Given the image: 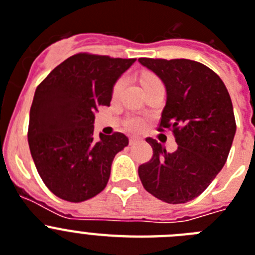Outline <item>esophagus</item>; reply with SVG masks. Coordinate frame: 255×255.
Returning <instances> with one entry per match:
<instances>
[{
  "instance_id": "1",
  "label": "esophagus",
  "mask_w": 255,
  "mask_h": 255,
  "mask_svg": "<svg viewBox=\"0 0 255 255\" xmlns=\"http://www.w3.org/2000/svg\"><path fill=\"white\" fill-rule=\"evenodd\" d=\"M137 142H140V138H138V137H129V143L130 145H134V143H137Z\"/></svg>"
}]
</instances>
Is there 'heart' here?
Listing matches in <instances>:
<instances>
[{
    "label": "heart",
    "mask_w": 255,
    "mask_h": 255,
    "mask_svg": "<svg viewBox=\"0 0 255 255\" xmlns=\"http://www.w3.org/2000/svg\"><path fill=\"white\" fill-rule=\"evenodd\" d=\"M159 82L158 78H155L152 75H142L141 77V83H142L143 88L149 87L152 83H156ZM126 86V79L119 78L118 81L115 82L114 87H113V96L117 97L122 92V90L125 88ZM126 126L129 130H140L143 127V121L141 118H137V117H132V118H128L126 122Z\"/></svg>",
    "instance_id": "obj_1"
}]
</instances>
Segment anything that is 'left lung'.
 I'll list each match as a JSON object with an SVG mask.
<instances>
[{
    "instance_id": "8db88e82",
    "label": "left lung",
    "mask_w": 255,
    "mask_h": 255,
    "mask_svg": "<svg viewBox=\"0 0 255 255\" xmlns=\"http://www.w3.org/2000/svg\"><path fill=\"white\" fill-rule=\"evenodd\" d=\"M163 81L167 103L158 130L170 129L174 152L147 137L152 158L138 167L147 192L169 204L192 200L225 165L235 132L234 108L222 79L204 64L187 59H138Z\"/></svg>"
}]
</instances>
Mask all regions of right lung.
Returning a JSON list of instances; mask_svg holds the SVG:
<instances>
[{
	"instance_id": "add662e5",
	"label": "right lung",
	"mask_w": 255,
	"mask_h": 255,
	"mask_svg": "<svg viewBox=\"0 0 255 255\" xmlns=\"http://www.w3.org/2000/svg\"><path fill=\"white\" fill-rule=\"evenodd\" d=\"M136 59L79 52L57 65L35 90L28 142L35 168L57 198L81 203L108 185L113 159L128 145L121 132L94 137L95 113Z\"/></svg>"
}]
</instances>
